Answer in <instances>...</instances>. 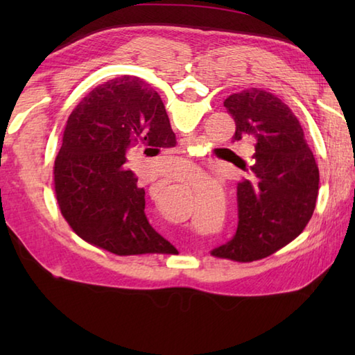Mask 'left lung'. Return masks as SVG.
I'll return each instance as SVG.
<instances>
[{"label": "left lung", "instance_id": "8db88e82", "mask_svg": "<svg viewBox=\"0 0 355 355\" xmlns=\"http://www.w3.org/2000/svg\"><path fill=\"white\" fill-rule=\"evenodd\" d=\"M224 107L235 120L232 141L253 140V163L232 160L248 172L238 183V229L212 254L238 262L258 261L290 244L311 220L319 169L297 117L279 97L259 88L233 93Z\"/></svg>", "mask_w": 355, "mask_h": 355}]
</instances>
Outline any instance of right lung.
Masks as SVG:
<instances>
[{"instance_id": "obj_1", "label": "right lung", "mask_w": 355, "mask_h": 355, "mask_svg": "<svg viewBox=\"0 0 355 355\" xmlns=\"http://www.w3.org/2000/svg\"><path fill=\"white\" fill-rule=\"evenodd\" d=\"M162 97L148 82L120 76L73 110L55 162V193L73 232L119 256L175 253L145 214V189L125 166L132 148L175 146Z\"/></svg>"}]
</instances>
